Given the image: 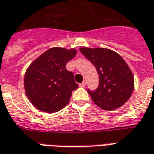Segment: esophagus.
Segmentation results:
<instances>
[{"label": "esophagus", "mask_w": 154, "mask_h": 154, "mask_svg": "<svg viewBox=\"0 0 154 154\" xmlns=\"http://www.w3.org/2000/svg\"><path fill=\"white\" fill-rule=\"evenodd\" d=\"M86 85H87V82H86V81H83V82H82V83L79 84V87H86Z\"/></svg>", "instance_id": "esophagus-1"}]
</instances>
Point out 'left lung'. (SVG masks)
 <instances>
[{
    "mask_svg": "<svg viewBox=\"0 0 154 154\" xmlns=\"http://www.w3.org/2000/svg\"><path fill=\"white\" fill-rule=\"evenodd\" d=\"M92 63L99 74V87L95 91L87 90L93 102L104 110L122 106L131 97L134 87L132 71L123 57L105 48H79Z\"/></svg>",
    "mask_w": 154,
    "mask_h": 154,
    "instance_id": "obj_1",
    "label": "left lung"
}]
</instances>
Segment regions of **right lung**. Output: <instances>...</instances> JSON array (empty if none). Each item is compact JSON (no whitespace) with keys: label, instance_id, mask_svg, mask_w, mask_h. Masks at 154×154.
Returning a JSON list of instances; mask_svg holds the SVG:
<instances>
[{"label":"right lung","instance_id":"obj_1","mask_svg":"<svg viewBox=\"0 0 154 154\" xmlns=\"http://www.w3.org/2000/svg\"><path fill=\"white\" fill-rule=\"evenodd\" d=\"M77 49L51 48L38 56L25 72V94L32 105L46 113H55L67 106L78 85L66 64Z\"/></svg>","mask_w":154,"mask_h":154}]
</instances>
